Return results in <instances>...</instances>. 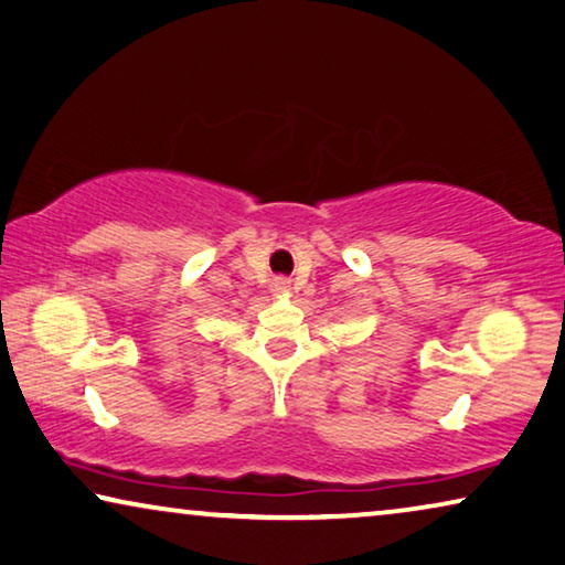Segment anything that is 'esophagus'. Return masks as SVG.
<instances>
[{"instance_id":"1","label":"esophagus","mask_w":565,"mask_h":565,"mask_svg":"<svg viewBox=\"0 0 565 565\" xmlns=\"http://www.w3.org/2000/svg\"><path fill=\"white\" fill-rule=\"evenodd\" d=\"M274 291H276V294H286V291H289V281H286V279H276V281H274Z\"/></svg>"}]
</instances>
